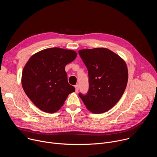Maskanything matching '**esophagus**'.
<instances>
[{
  "label": "esophagus",
  "instance_id": "34e87169",
  "mask_svg": "<svg viewBox=\"0 0 157 157\" xmlns=\"http://www.w3.org/2000/svg\"><path fill=\"white\" fill-rule=\"evenodd\" d=\"M75 87V91H76V92H78V90H79V86L78 84H76Z\"/></svg>",
  "mask_w": 157,
  "mask_h": 157
}]
</instances>
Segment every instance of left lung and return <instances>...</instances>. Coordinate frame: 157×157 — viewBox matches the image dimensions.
Here are the masks:
<instances>
[{
  "mask_svg": "<svg viewBox=\"0 0 157 157\" xmlns=\"http://www.w3.org/2000/svg\"><path fill=\"white\" fill-rule=\"evenodd\" d=\"M88 70L89 88L87 94H79L86 108L101 114L113 107L123 95L128 81L125 61L105 48L79 50Z\"/></svg>",
  "mask_w": 157,
  "mask_h": 157,
  "instance_id": "left-lung-1",
  "label": "left lung"
}]
</instances>
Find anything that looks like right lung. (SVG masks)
Masks as SVG:
<instances>
[{"mask_svg": "<svg viewBox=\"0 0 157 157\" xmlns=\"http://www.w3.org/2000/svg\"><path fill=\"white\" fill-rule=\"evenodd\" d=\"M71 50L50 48L33 55L22 71L21 85L31 101L40 110L55 113L75 88L68 82L65 66L75 59Z\"/></svg>", "mask_w": 157, "mask_h": 157, "instance_id": "right-lung-1", "label": "right lung"}]
</instances>
